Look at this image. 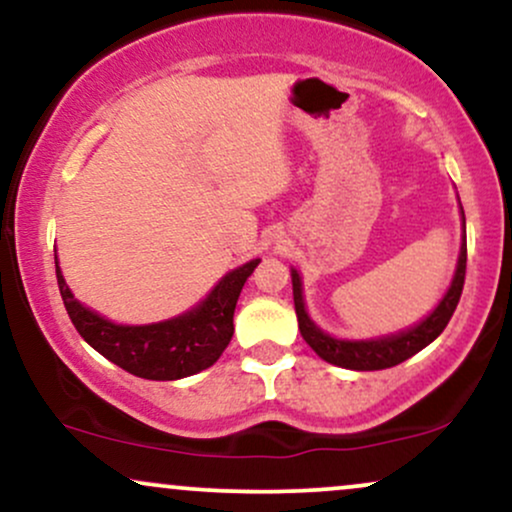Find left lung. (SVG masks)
I'll list each match as a JSON object with an SVG mask.
<instances>
[{
  "instance_id": "left-lung-1",
  "label": "left lung",
  "mask_w": 512,
  "mask_h": 512,
  "mask_svg": "<svg viewBox=\"0 0 512 512\" xmlns=\"http://www.w3.org/2000/svg\"><path fill=\"white\" fill-rule=\"evenodd\" d=\"M460 199V197H457ZM462 216V243L460 255H457L455 274L448 291L443 293L436 308L426 317H421L414 325L404 327L399 332L380 334V337H366V339H346L334 337V334L325 332L320 325L310 317L308 305L303 298V279L296 267H291V284H293V305H296L298 317V330H301L303 339L308 342L310 349L315 351L322 361L332 363V366L349 368V370H385L392 366H399L421 349H426L433 339L440 337L445 325L450 322L452 313H455L457 303H460L462 286H464V269H467V226H464V211L460 204Z\"/></svg>"
}]
</instances>
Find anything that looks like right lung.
<instances>
[{
	"label": "right lung",
	"instance_id": "add662e5",
	"mask_svg": "<svg viewBox=\"0 0 512 512\" xmlns=\"http://www.w3.org/2000/svg\"><path fill=\"white\" fill-rule=\"evenodd\" d=\"M260 257L223 274L219 284L185 313L149 325H120L76 301L55 255L57 284L76 332L88 346L127 373L146 380H180L219 361L233 337V313Z\"/></svg>",
	"mask_w": 512,
	"mask_h": 512
}]
</instances>
